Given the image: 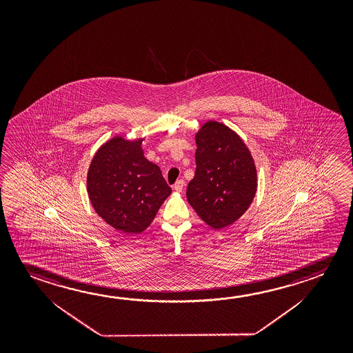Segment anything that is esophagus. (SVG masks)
I'll return each mask as SVG.
<instances>
[{"mask_svg": "<svg viewBox=\"0 0 353 353\" xmlns=\"http://www.w3.org/2000/svg\"><path fill=\"white\" fill-rule=\"evenodd\" d=\"M183 187H185V181H183V179H179V181H177V182L174 183V190L179 193V192L183 191Z\"/></svg>", "mask_w": 353, "mask_h": 353, "instance_id": "1", "label": "esophagus"}]
</instances>
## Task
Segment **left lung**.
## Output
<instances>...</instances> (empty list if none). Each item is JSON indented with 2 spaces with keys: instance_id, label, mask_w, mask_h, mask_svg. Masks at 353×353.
<instances>
[{
  "instance_id": "8db88e82",
  "label": "left lung",
  "mask_w": 353,
  "mask_h": 353,
  "mask_svg": "<svg viewBox=\"0 0 353 353\" xmlns=\"http://www.w3.org/2000/svg\"><path fill=\"white\" fill-rule=\"evenodd\" d=\"M196 174L187 201L213 229L232 225L249 209L257 191L254 159L243 139L219 121L196 133Z\"/></svg>"
}]
</instances>
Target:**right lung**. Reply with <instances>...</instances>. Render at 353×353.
Masks as SVG:
<instances>
[{"label": "right lung", "instance_id": "obj_1", "mask_svg": "<svg viewBox=\"0 0 353 353\" xmlns=\"http://www.w3.org/2000/svg\"><path fill=\"white\" fill-rule=\"evenodd\" d=\"M143 140L117 135L105 141L87 172V193L96 213L125 234L144 232L172 192L160 168L145 159Z\"/></svg>", "mask_w": 353, "mask_h": 353}]
</instances>
